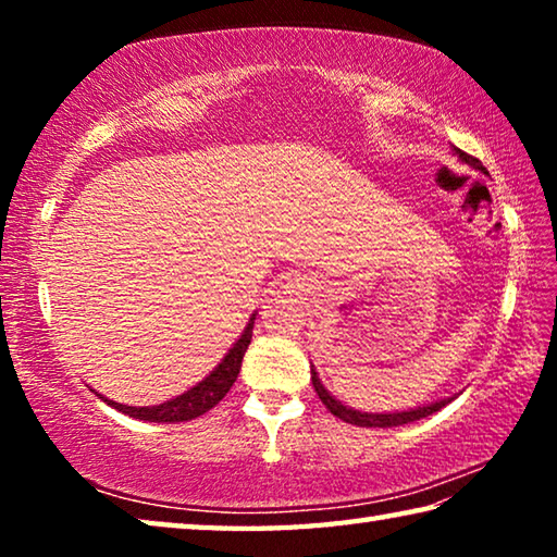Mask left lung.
<instances>
[{
    "mask_svg": "<svg viewBox=\"0 0 557 557\" xmlns=\"http://www.w3.org/2000/svg\"><path fill=\"white\" fill-rule=\"evenodd\" d=\"M451 152L459 157L461 164H469L471 169H476V172H484L486 174V169H484L482 162H479V159L469 157L467 152H461V149H457V147H451ZM312 385H314V391H317L319 398H322V403L326 405L329 412L336 414L338 420L351 422V425H358V428H398V425H408V422H414V420H420V418H428V414L437 412L440 408H445L447 403L455 400V398H445V400L422 405V408H410V410H398V412H361V410H356V408H348V405H344L342 400L334 398V395L324 388V383H322V379H319V373H317L314 366H312Z\"/></svg>",
    "mask_w": 557,
    "mask_h": 557,
    "instance_id": "1",
    "label": "left lung"
}]
</instances>
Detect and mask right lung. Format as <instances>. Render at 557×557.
Returning a JSON list of instances; mask_svg holds the SVG:
<instances>
[{"mask_svg":"<svg viewBox=\"0 0 557 557\" xmlns=\"http://www.w3.org/2000/svg\"><path fill=\"white\" fill-rule=\"evenodd\" d=\"M252 324H256V314L250 317L248 326L243 329L240 338L233 344L231 351L223 356V361L215 366V369L206 375L201 383H196L194 388H188L186 393L176 395V398H172V400L159 403V405H147V408H132V405H122V403L106 398V395H100V393L98 395L110 405V408H115V410L125 412V414H129V418H137V420L186 422V420L199 418V414L209 412L213 405H219L225 398V393L231 391L235 379H238L243 356H245V351H248V344L252 338Z\"/></svg>","mask_w":557,"mask_h":557,"instance_id":"1","label":"right lung"}]
</instances>
